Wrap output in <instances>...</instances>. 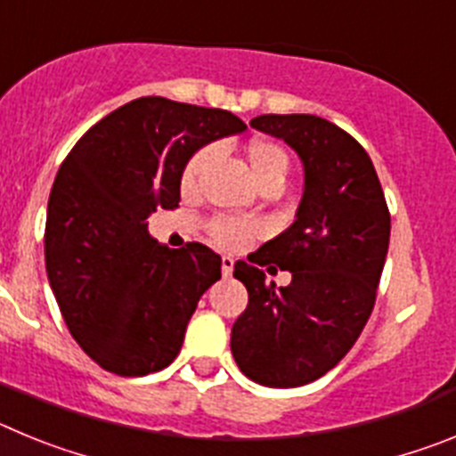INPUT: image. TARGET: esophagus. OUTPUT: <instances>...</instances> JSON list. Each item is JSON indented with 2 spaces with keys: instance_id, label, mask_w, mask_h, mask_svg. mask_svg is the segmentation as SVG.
<instances>
[{
  "instance_id": "34e87169",
  "label": "esophagus",
  "mask_w": 456,
  "mask_h": 456,
  "mask_svg": "<svg viewBox=\"0 0 456 456\" xmlns=\"http://www.w3.org/2000/svg\"><path fill=\"white\" fill-rule=\"evenodd\" d=\"M232 267H235V260L231 256L221 257V272H224V276H231Z\"/></svg>"
}]
</instances>
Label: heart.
Masks as SVG:
<instances>
[{
  "label": "heart",
  "mask_w": 456,
  "mask_h": 456,
  "mask_svg": "<svg viewBox=\"0 0 456 456\" xmlns=\"http://www.w3.org/2000/svg\"><path fill=\"white\" fill-rule=\"evenodd\" d=\"M215 159V148H203L187 162L183 171V189L184 191H196L203 178L205 168ZM244 159H247L248 173L257 184H265L269 180H285L289 168V155L278 141L273 139H251L244 146ZM209 240L216 247L235 251L244 247L256 237L257 228L251 221H240L232 216H216L208 225Z\"/></svg>",
  "instance_id": "1"
}]
</instances>
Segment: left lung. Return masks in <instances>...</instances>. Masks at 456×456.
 I'll use <instances>...</instances> for the list:
<instances>
[{"mask_svg":"<svg viewBox=\"0 0 456 456\" xmlns=\"http://www.w3.org/2000/svg\"><path fill=\"white\" fill-rule=\"evenodd\" d=\"M256 130L283 139L305 171L297 221L257 248L251 263L293 273L288 289L259 267L235 263L248 305L231 349L251 381L294 388L336 368L372 315L390 240V212L372 159L352 134L310 114H265Z\"/></svg>","mask_w":456,"mask_h":456,"instance_id":"left-lung-1","label":"left lung"}]
</instances>
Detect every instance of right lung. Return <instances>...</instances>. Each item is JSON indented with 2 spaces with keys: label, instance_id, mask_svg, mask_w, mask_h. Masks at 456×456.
Returning a JSON list of instances; mask_svg holds the SVG:
<instances>
[{
  "label": "right lung",
  "instance_id": "add662e5",
  "mask_svg": "<svg viewBox=\"0 0 456 456\" xmlns=\"http://www.w3.org/2000/svg\"><path fill=\"white\" fill-rule=\"evenodd\" d=\"M247 130L225 109L139 98L75 143L50 191L45 267L70 336L120 377L164 370L180 354L221 257L199 241L171 251L148 216L180 203L189 157Z\"/></svg>",
  "mask_w": 456,
  "mask_h": 456
}]
</instances>
